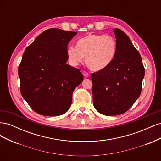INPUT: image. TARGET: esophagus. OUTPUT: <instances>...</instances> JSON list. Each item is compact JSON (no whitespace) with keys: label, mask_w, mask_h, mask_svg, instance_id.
<instances>
[{"label":"esophagus","mask_w":161,"mask_h":161,"mask_svg":"<svg viewBox=\"0 0 161 161\" xmlns=\"http://www.w3.org/2000/svg\"><path fill=\"white\" fill-rule=\"evenodd\" d=\"M82 75H83V76H85V77H88L89 76V74L87 72H86V71H83L82 72Z\"/></svg>","instance_id":"34e87169"}]
</instances>
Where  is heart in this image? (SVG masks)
Here are the masks:
<instances>
[{
    "mask_svg": "<svg viewBox=\"0 0 161 161\" xmlns=\"http://www.w3.org/2000/svg\"><path fill=\"white\" fill-rule=\"evenodd\" d=\"M117 51L115 39L109 35L89 34L80 38L76 47L67 48V56L70 64L79 65L85 56L87 66L98 71L108 67L114 60Z\"/></svg>",
    "mask_w": 161,
    "mask_h": 161,
    "instance_id": "1",
    "label": "heart"
}]
</instances>
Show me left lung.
Returning <instances> with one entry per match:
<instances>
[{
  "label": "left lung",
  "instance_id": "1",
  "mask_svg": "<svg viewBox=\"0 0 161 161\" xmlns=\"http://www.w3.org/2000/svg\"><path fill=\"white\" fill-rule=\"evenodd\" d=\"M117 51L105 69L92 73L93 105L105 115L127 111L138 99L145 74L142 58L129 37L119 29L114 30Z\"/></svg>",
  "mask_w": 161,
  "mask_h": 161
}]
</instances>
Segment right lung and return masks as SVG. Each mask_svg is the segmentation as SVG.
Here are the masks:
<instances>
[{
	"mask_svg": "<svg viewBox=\"0 0 161 161\" xmlns=\"http://www.w3.org/2000/svg\"><path fill=\"white\" fill-rule=\"evenodd\" d=\"M76 34L49 29L23 53L18 69L21 93L38 114L57 116L70 108L72 92L83 80L79 69L66 64L67 46Z\"/></svg>",
	"mask_w": 161,
	"mask_h": 161,
	"instance_id": "add662e5",
	"label": "right lung"
}]
</instances>
